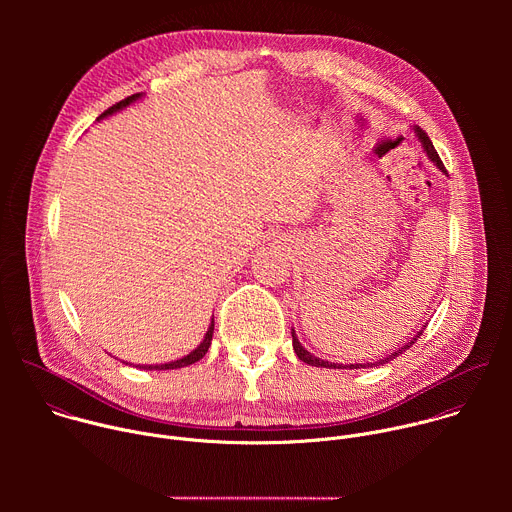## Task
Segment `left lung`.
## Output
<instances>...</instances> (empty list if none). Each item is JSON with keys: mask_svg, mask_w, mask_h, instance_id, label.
<instances>
[{"mask_svg": "<svg viewBox=\"0 0 512 512\" xmlns=\"http://www.w3.org/2000/svg\"><path fill=\"white\" fill-rule=\"evenodd\" d=\"M413 133L417 135V139H419V143H421V148H423V152L427 154V158L440 168L444 174H446V168H444V164H442V160H440V156H437V152H435V148H433V143H431V139L427 137V133L421 129V127H413ZM425 330V326L413 336V340H409L405 346H401L399 350H395V352H391L389 356H385V358H379L377 362H367V364H362V362H356V364H338V362H330V360H324V358H318V356H314L312 352H308L304 346H302V342L298 340V336H296V330H291V344H294V350H296V354H298V358L300 360H304L306 364H312V367H322V369H369V367H379V364H387L389 360H393L395 356H399V354H403L419 336H421V332Z\"/></svg>", "mask_w": 512, "mask_h": 512, "instance_id": "obj_1", "label": "left lung"}]
</instances>
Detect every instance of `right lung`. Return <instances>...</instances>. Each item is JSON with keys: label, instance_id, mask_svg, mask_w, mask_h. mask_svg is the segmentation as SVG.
<instances>
[{"label": "right lung", "instance_id": "obj_1", "mask_svg": "<svg viewBox=\"0 0 512 512\" xmlns=\"http://www.w3.org/2000/svg\"><path fill=\"white\" fill-rule=\"evenodd\" d=\"M141 97H143V93H135V95H131V97H127V99H123V101H119L117 105H113V107H109L105 113H101V115L97 117V121H101V119H105V117H111L113 113L123 111V109L129 107L131 103L139 101ZM212 332H214V316L210 318V324H208V330H206L202 342H200L192 352H188L186 356H182V358H178V360H172V362H164V364H135V367H139V369H143V371H170V369L174 371V369L188 367V364L198 362V360L208 352V346H210V340H212Z\"/></svg>", "mask_w": 512, "mask_h": 512}]
</instances>
